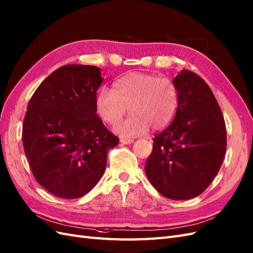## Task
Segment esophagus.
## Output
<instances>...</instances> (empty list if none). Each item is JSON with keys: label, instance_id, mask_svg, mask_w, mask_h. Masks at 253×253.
<instances>
[{"label": "esophagus", "instance_id": "34e87169", "mask_svg": "<svg viewBox=\"0 0 253 253\" xmlns=\"http://www.w3.org/2000/svg\"><path fill=\"white\" fill-rule=\"evenodd\" d=\"M133 142V139H126V138H121V143L123 144H126V145H128V144H131Z\"/></svg>", "mask_w": 253, "mask_h": 253}]
</instances>
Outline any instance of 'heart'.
Segmentation results:
<instances>
[{"label": "heart", "mask_w": 253, "mask_h": 253, "mask_svg": "<svg viewBox=\"0 0 253 253\" xmlns=\"http://www.w3.org/2000/svg\"><path fill=\"white\" fill-rule=\"evenodd\" d=\"M130 115L114 128L122 138L144 134L149 126H167L178 107V90L170 79L145 73H128L112 84V91L100 89L95 96L98 117L115 125L126 112Z\"/></svg>", "instance_id": "obj_1"}]
</instances>
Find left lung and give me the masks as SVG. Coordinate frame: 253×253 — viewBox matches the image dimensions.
<instances>
[{"label":"left lung","mask_w":253,"mask_h":253,"mask_svg":"<svg viewBox=\"0 0 253 253\" xmlns=\"http://www.w3.org/2000/svg\"><path fill=\"white\" fill-rule=\"evenodd\" d=\"M178 108L171 124L154 138L145 174L164 197L186 200L211 184L227 148L226 124L203 78L182 70L174 78Z\"/></svg>","instance_id":"left-lung-1"}]
</instances>
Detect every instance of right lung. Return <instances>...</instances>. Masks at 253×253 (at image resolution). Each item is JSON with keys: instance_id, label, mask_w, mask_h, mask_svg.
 I'll list each match as a JSON object with an SVG mask.
<instances>
[{"instance_id": "obj_1", "label": "right lung", "mask_w": 253, "mask_h": 253, "mask_svg": "<svg viewBox=\"0 0 253 253\" xmlns=\"http://www.w3.org/2000/svg\"><path fill=\"white\" fill-rule=\"evenodd\" d=\"M100 74L94 66L60 67L28 103L25 155L37 182L57 197L75 199L89 193L104 174L108 151L119 143L96 114Z\"/></svg>"}]
</instances>
